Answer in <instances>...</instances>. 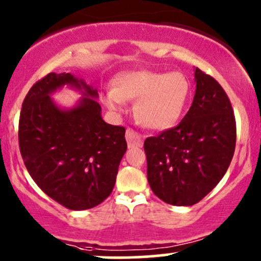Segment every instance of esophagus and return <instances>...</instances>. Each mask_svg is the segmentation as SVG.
<instances>
[{
	"mask_svg": "<svg viewBox=\"0 0 261 261\" xmlns=\"http://www.w3.org/2000/svg\"><path fill=\"white\" fill-rule=\"evenodd\" d=\"M125 136L128 147H140V146H142V136L133 128H127Z\"/></svg>",
	"mask_w": 261,
	"mask_h": 261,
	"instance_id": "esophagus-1",
	"label": "esophagus"
}]
</instances>
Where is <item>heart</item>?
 I'll list each match as a JSON object with an SVG mask.
<instances>
[{
	"label": "heart",
	"instance_id": "heart-1",
	"mask_svg": "<svg viewBox=\"0 0 261 261\" xmlns=\"http://www.w3.org/2000/svg\"><path fill=\"white\" fill-rule=\"evenodd\" d=\"M190 93V82L178 71H130L115 79L113 90L105 95V105L120 111L122 100H133L140 124L152 130H167L181 119Z\"/></svg>",
	"mask_w": 261,
	"mask_h": 261
}]
</instances>
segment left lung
<instances>
[{
    "mask_svg": "<svg viewBox=\"0 0 261 261\" xmlns=\"http://www.w3.org/2000/svg\"><path fill=\"white\" fill-rule=\"evenodd\" d=\"M196 94L178 125L147 137V181L160 199L193 205L227 172L237 141L233 108L213 76L196 68Z\"/></svg>",
    "mask_w": 261,
    "mask_h": 261,
    "instance_id": "obj_1",
    "label": "left lung"
}]
</instances>
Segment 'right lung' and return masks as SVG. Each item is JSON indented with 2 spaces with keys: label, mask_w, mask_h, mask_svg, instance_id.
<instances>
[{
  "label": "right lung",
  "mask_w": 261,
  "mask_h": 261,
  "mask_svg": "<svg viewBox=\"0 0 261 261\" xmlns=\"http://www.w3.org/2000/svg\"><path fill=\"white\" fill-rule=\"evenodd\" d=\"M64 85L85 95L68 111L50 99ZM98 96L96 89L70 73H49L33 84L22 104L18 142L25 168L47 196L68 210H89L110 196L127 148L125 127L102 120Z\"/></svg>",
  "instance_id": "obj_1"
}]
</instances>
